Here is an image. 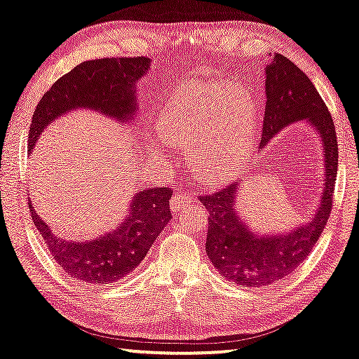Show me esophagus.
I'll list each match as a JSON object with an SVG mask.
<instances>
[{"instance_id":"esophagus-1","label":"esophagus","mask_w":359,"mask_h":359,"mask_svg":"<svg viewBox=\"0 0 359 359\" xmlns=\"http://www.w3.org/2000/svg\"><path fill=\"white\" fill-rule=\"evenodd\" d=\"M194 201V194L192 192H177L174 197L170 198V208L172 210H179V208H182V205L185 203H190Z\"/></svg>"}]
</instances>
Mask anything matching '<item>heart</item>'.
<instances>
[{
  "mask_svg": "<svg viewBox=\"0 0 359 359\" xmlns=\"http://www.w3.org/2000/svg\"><path fill=\"white\" fill-rule=\"evenodd\" d=\"M258 116L257 99L245 86L229 81L198 83L165 104L158 133L167 146L187 149L203 182L220 184L237 175L247 162ZM152 151L165 156L156 146Z\"/></svg>",
  "mask_w": 359,
  "mask_h": 359,
  "instance_id": "1",
  "label": "heart"
}]
</instances>
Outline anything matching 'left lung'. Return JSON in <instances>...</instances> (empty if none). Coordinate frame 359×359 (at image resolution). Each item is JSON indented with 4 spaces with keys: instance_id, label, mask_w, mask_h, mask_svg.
<instances>
[{
    "instance_id": "1",
    "label": "left lung",
    "mask_w": 359,
    "mask_h": 359,
    "mask_svg": "<svg viewBox=\"0 0 359 359\" xmlns=\"http://www.w3.org/2000/svg\"><path fill=\"white\" fill-rule=\"evenodd\" d=\"M265 119L262 149L276 133L297 121H308L323 142L325 187L318 210L305 225L288 233L257 235L240 219L235 201L240 185H226L219 192L201 197L208 210L205 252L219 273L247 287H269L300 266L318 242L333 205L338 170V142L331 114L318 90L300 67L275 54L265 67Z\"/></svg>"
}]
</instances>
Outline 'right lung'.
<instances>
[{
  "label": "right lung",
  "instance_id": "1",
  "mask_svg": "<svg viewBox=\"0 0 359 359\" xmlns=\"http://www.w3.org/2000/svg\"><path fill=\"white\" fill-rule=\"evenodd\" d=\"M149 57H104L81 62L59 78L41 97L29 126L28 151L49 122L72 109H94L112 119L127 122L135 111L134 86L149 71ZM169 187L140 190L130 203L129 215L114 232L90 242H66L54 237L28 203L31 219L57 265L72 278L86 283L106 285L126 278L137 269L170 220Z\"/></svg>",
  "mask_w": 359,
  "mask_h": 359
}]
</instances>
